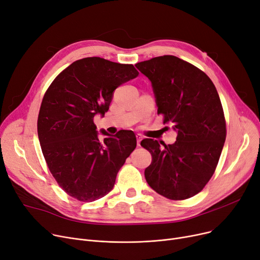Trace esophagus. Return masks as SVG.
<instances>
[{
  "label": "esophagus",
  "instance_id": "obj_1",
  "mask_svg": "<svg viewBox=\"0 0 260 260\" xmlns=\"http://www.w3.org/2000/svg\"><path fill=\"white\" fill-rule=\"evenodd\" d=\"M136 137H137V144H138V146L140 145V142H141V140H142V135L141 134H137L136 135Z\"/></svg>",
  "mask_w": 260,
  "mask_h": 260
}]
</instances>
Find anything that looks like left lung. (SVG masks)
I'll use <instances>...</instances> for the list:
<instances>
[{
	"label": "left lung",
	"mask_w": 260,
	"mask_h": 260,
	"mask_svg": "<svg viewBox=\"0 0 260 260\" xmlns=\"http://www.w3.org/2000/svg\"><path fill=\"white\" fill-rule=\"evenodd\" d=\"M152 82L163 123L177 131L173 144L143 139L152 154L145 179L171 200L198 194L210 181L226 137L223 108L212 80L199 68L175 56H161L136 64Z\"/></svg>",
	"instance_id": "8db88e82"
}]
</instances>
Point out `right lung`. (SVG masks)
I'll use <instances>...</instances> for the list:
<instances>
[{
	"mask_svg": "<svg viewBox=\"0 0 260 260\" xmlns=\"http://www.w3.org/2000/svg\"><path fill=\"white\" fill-rule=\"evenodd\" d=\"M139 75L132 64L99 57L75 61L47 88L38 117V136L47 167L71 197L91 202L113 189L136 148L133 131L98 137L93 117L109 108L114 90Z\"/></svg>",
	"mask_w": 260,
	"mask_h": 260,
	"instance_id": "obj_1",
	"label": "right lung"
}]
</instances>
